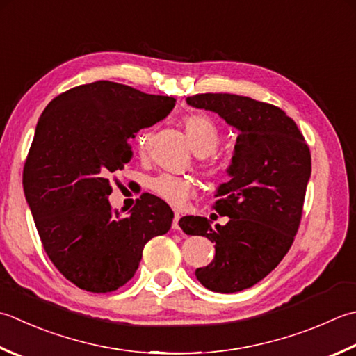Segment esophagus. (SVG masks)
I'll list each match as a JSON object with an SVG mask.
<instances>
[{
	"label": "esophagus",
	"instance_id": "1",
	"mask_svg": "<svg viewBox=\"0 0 356 356\" xmlns=\"http://www.w3.org/2000/svg\"><path fill=\"white\" fill-rule=\"evenodd\" d=\"M179 220H180V214L176 213L174 214V220H172V229H179Z\"/></svg>",
	"mask_w": 356,
	"mask_h": 356
}]
</instances>
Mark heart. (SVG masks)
I'll list each match as a JSON object with an SVG mask.
<instances>
[{"instance_id": "1", "label": "heart", "mask_w": 356, "mask_h": 356, "mask_svg": "<svg viewBox=\"0 0 356 356\" xmlns=\"http://www.w3.org/2000/svg\"><path fill=\"white\" fill-rule=\"evenodd\" d=\"M185 131L190 138L193 149L196 151L197 156H210L216 151L219 145V131L216 128L213 120L200 115V114H191L185 117L184 120ZM151 134L148 131H140L136 137V143L138 149L142 152L148 148ZM208 171L216 174L220 171V166L218 163H211L208 166ZM149 190L168 202L174 207H180L185 204V200L193 194V184L190 180L172 176V174H159V176L152 177L149 180Z\"/></svg>"}]
</instances>
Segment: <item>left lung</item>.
<instances>
[{"instance_id": "8db88e82", "label": "left lung", "mask_w": 356, "mask_h": 356, "mask_svg": "<svg viewBox=\"0 0 356 356\" xmlns=\"http://www.w3.org/2000/svg\"><path fill=\"white\" fill-rule=\"evenodd\" d=\"M193 108L216 113L239 131L229 180L216 190L214 210L227 225L200 216L179 220L186 234L214 243V259L196 270L199 282L218 293L253 287L277 267L293 243L312 172L307 143L296 123L273 104L236 94H196Z\"/></svg>"}]
</instances>
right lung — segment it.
I'll use <instances>...</instances> for the list:
<instances>
[{"label": "right lung", "mask_w": 356, "mask_h": 356, "mask_svg": "<svg viewBox=\"0 0 356 356\" xmlns=\"http://www.w3.org/2000/svg\"><path fill=\"white\" fill-rule=\"evenodd\" d=\"M176 99L114 81L66 90L35 128L23 188L54 266L76 287L106 293L127 284L145 243L168 233L174 213L142 194L128 216L111 210V174L132 159L129 138L171 113Z\"/></svg>", "instance_id": "obj_1"}]
</instances>
